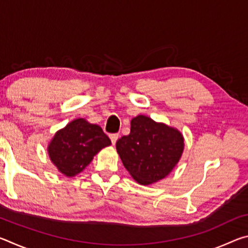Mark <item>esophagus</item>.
Returning <instances> with one entry per match:
<instances>
[{"mask_svg":"<svg viewBox=\"0 0 248 248\" xmlns=\"http://www.w3.org/2000/svg\"><path fill=\"white\" fill-rule=\"evenodd\" d=\"M109 138H110L111 143H112V144H115V143H116V141L118 140L119 134H118V133H111V134H109Z\"/></svg>","mask_w":248,"mask_h":248,"instance_id":"1","label":"esophagus"}]
</instances>
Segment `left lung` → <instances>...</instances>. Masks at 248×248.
<instances>
[{"label": "left lung", "instance_id": "1", "mask_svg": "<svg viewBox=\"0 0 248 248\" xmlns=\"http://www.w3.org/2000/svg\"><path fill=\"white\" fill-rule=\"evenodd\" d=\"M117 152L130 175L141 185L165 178L184 151V138L177 129L139 115L131 120L128 136L116 143Z\"/></svg>", "mask_w": 248, "mask_h": 248}]
</instances>
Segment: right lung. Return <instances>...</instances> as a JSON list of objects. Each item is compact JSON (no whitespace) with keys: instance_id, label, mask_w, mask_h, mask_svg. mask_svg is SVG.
<instances>
[{"instance_id":"add662e5","label":"right lung","mask_w":248,"mask_h":248,"mask_svg":"<svg viewBox=\"0 0 248 248\" xmlns=\"http://www.w3.org/2000/svg\"><path fill=\"white\" fill-rule=\"evenodd\" d=\"M110 139L97 124L78 118L59 130L48 145V153L58 170L73 177L85 169Z\"/></svg>"}]
</instances>
